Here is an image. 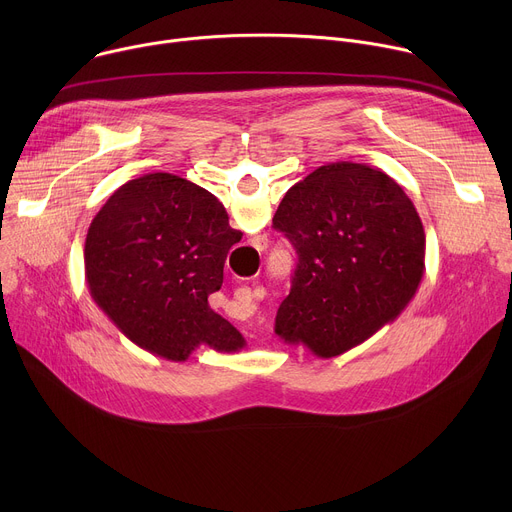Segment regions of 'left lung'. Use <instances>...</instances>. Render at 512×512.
<instances>
[{
  "mask_svg": "<svg viewBox=\"0 0 512 512\" xmlns=\"http://www.w3.org/2000/svg\"><path fill=\"white\" fill-rule=\"evenodd\" d=\"M298 253L275 334L332 358L393 322L415 298L425 231L403 188L354 162L316 168L291 186L273 216Z\"/></svg>",
  "mask_w": 512,
  "mask_h": 512,
  "instance_id": "obj_1",
  "label": "left lung"
}]
</instances>
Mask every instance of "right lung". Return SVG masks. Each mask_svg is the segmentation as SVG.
<instances>
[{"instance_id":"add662e5","label":"right lung","mask_w":512,"mask_h":512,"mask_svg":"<svg viewBox=\"0 0 512 512\" xmlns=\"http://www.w3.org/2000/svg\"><path fill=\"white\" fill-rule=\"evenodd\" d=\"M241 231L208 190L168 172L125 182L85 241L91 298L139 348L184 362L206 344L239 352L243 334L208 306Z\"/></svg>"}]
</instances>
